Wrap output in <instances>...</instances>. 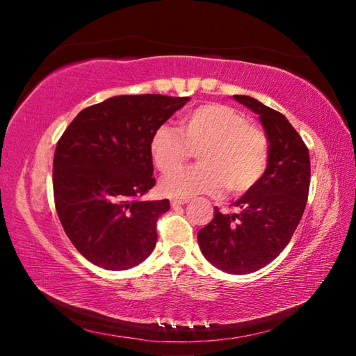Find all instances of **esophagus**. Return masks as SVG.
Here are the masks:
<instances>
[{"label": "esophagus", "instance_id": "1", "mask_svg": "<svg viewBox=\"0 0 356 356\" xmlns=\"http://www.w3.org/2000/svg\"><path fill=\"white\" fill-rule=\"evenodd\" d=\"M186 202H188V200H172L171 201V207L176 209V207L184 206V204H186Z\"/></svg>", "mask_w": 356, "mask_h": 356}]
</instances>
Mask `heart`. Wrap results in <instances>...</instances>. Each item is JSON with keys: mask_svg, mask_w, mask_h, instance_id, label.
Segmentation results:
<instances>
[{"mask_svg": "<svg viewBox=\"0 0 356 356\" xmlns=\"http://www.w3.org/2000/svg\"><path fill=\"white\" fill-rule=\"evenodd\" d=\"M193 149L200 150V165L179 172ZM149 154L160 172H179L161 180L160 191L168 197L216 196L225 188L227 195L243 196L267 172L270 146L267 134L243 113L225 104H204L180 119L179 130L156 129Z\"/></svg>", "mask_w": 356, "mask_h": 356, "instance_id": "1", "label": "heart"}]
</instances>
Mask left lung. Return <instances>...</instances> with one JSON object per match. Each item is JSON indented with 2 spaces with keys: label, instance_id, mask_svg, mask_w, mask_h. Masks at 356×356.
<instances>
[{
  "label": "left lung",
  "instance_id": "8db88e82",
  "mask_svg": "<svg viewBox=\"0 0 356 356\" xmlns=\"http://www.w3.org/2000/svg\"><path fill=\"white\" fill-rule=\"evenodd\" d=\"M234 99L259 114L268 138V168L256 188L232 204L236 212L215 207L213 220L197 232V243L215 267L246 275L272 262L291 242L308 201L311 161L286 116L248 95Z\"/></svg>",
  "mask_w": 356,
  "mask_h": 356
}]
</instances>
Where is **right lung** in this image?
Here are the masks:
<instances>
[{"mask_svg":"<svg viewBox=\"0 0 356 356\" xmlns=\"http://www.w3.org/2000/svg\"><path fill=\"white\" fill-rule=\"evenodd\" d=\"M190 97L116 95L84 108L59 138L53 195L72 245L89 262L127 270L156 243L170 201H143L155 185L149 141Z\"/></svg>","mask_w":356,"mask_h":356,"instance_id":"add662e5","label":"right lung"}]
</instances>
